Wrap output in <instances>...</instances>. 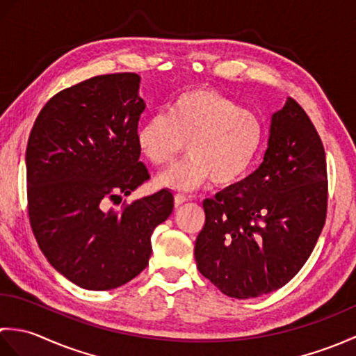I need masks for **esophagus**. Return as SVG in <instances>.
<instances>
[{
	"label": "esophagus",
	"mask_w": 356,
	"mask_h": 356,
	"mask_svg": "<svg viewBox=\"0 0 356 356\" xmlns=\"http://www.w3.org/2000/svg\"><path fill=\"white\" fill-rule=\"evenodd\" d=\"M188 199V195H184V194H176L174 195V203H176V207H179V205H182V203H185Z\"/></svg>",
	"instance_id": "34e87169"
}]
</instances>
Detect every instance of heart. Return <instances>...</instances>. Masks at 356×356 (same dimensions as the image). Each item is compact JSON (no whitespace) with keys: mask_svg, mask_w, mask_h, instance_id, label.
Segmentation results:
<instances>
[{"mask_svg":"<svg viewBox=\"0 0 356 356\" xmlns=\"http://www.w3.org/2000/svg\"><path fill=\"white\" fill-rule=\"evenodd\" d=\"M263 142L261 119L211 88L186 90L171 102L168 116H151L138 130L140 153L156 166L172 163L188 143L190 156L157 179L161 186L179 191H191L209 179L217 186L238 184Z\"/></svg>","mask_w":356,"mask_h":356,"instance_id":"obj_1","label":"heart"}]
</instances>
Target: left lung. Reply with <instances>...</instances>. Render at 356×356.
<instances>
[{
    "mask_svg": "<svg viewBox=\"0 0 356 356\" xmlns=\"http://www.w3.org/2000/svg\"><path fill=\"white\" fill-rule=\"evenodd\" d=\"M194 255L203 277L246 300L274 292L311 257L327 214V165L318 131L289 99L272 116L261 165L203 202Z\"/></svg>",
    "mask_w": 356,
    "mask_h": 356,
    "instance_id": "8db88e82",
    "label": "left lung"
}]
</instances>
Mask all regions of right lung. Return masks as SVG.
<instances>
[{
    "label": "right lung",
    "instance_id": "right-lung-1",
    "mask_svg": "<svg viewBox=\"0 0 356 356\" xmlns=\"http://www.w3.org/2000/svg\"><path fill=\"white\" fill-rule=\"evenodd\" d=\"M139 82L136 73H110L64 88L29 136L33 236L51 266L84 289H115L139 275L153 252L151 234L172 213L166 190L108 208L149 179L139 162Z\"/></svg>",
    "mask_w": 356,
    "mask_h": 356
}]
</instances>
